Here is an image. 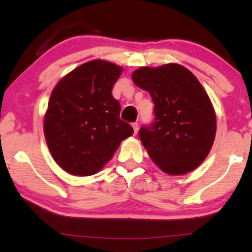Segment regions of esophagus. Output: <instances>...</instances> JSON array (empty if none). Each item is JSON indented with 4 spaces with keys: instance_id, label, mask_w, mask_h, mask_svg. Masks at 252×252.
I'll return each instance as SVG.
<instances>
[{
    "instance_id": "esophagus-1",
    "label": "esophagus",
    "mask_w": 252,
    "mask_h": 252,
    "mask_svg": "<svg viewBox=\"0 0 252 252\" xmlns=\"http://www.w3.org/2000/svg\"><path fill=\"white\" fill-rule=\"evenodd\" d=\"M132 127H133V130H134V134H137L138 133V129H139L138 122H133L132 123Z\"/></svg>"
}]
</instances>
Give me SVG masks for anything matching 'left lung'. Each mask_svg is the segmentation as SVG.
Listing matches in <instances>:
<instances>
[{
	"mask_svg": "<svg viewBox=\"0 0 252 252\" xmlns=\"http://www.w3.org/2000/svg\"><path fill=\"white\" fill-rule=\"evenodd\" d=\"M133 83L149 92L155 120L139 137L153 161L169 175H184L205 160L217 132V115L201 83L185 67H140Z\"/></svg>",
	"mask_w": 252,
	"mask_h": 252,
	"instance_id": "left-lung-1",
	"label": "left lung"
}]
</instances>
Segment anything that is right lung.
<instances>
[{
    "label": "right lung",
    "mask_w": 252,
    "mask_h": 252,
    "mask_svg": "<svg viewBox=\"0 0 252 252\" xmlns=\"http://www.w3.org/2000/svg\"><path fill=\"white\" fill-rule=\"evenodd\" d=\"M121 73L122 67L95 59L63 76L51 92L43 132L55 161L68 174L98 173L121 141L133 134L112 96Z\"/></svg>",
    "instance_id": "add662e5"
}]
</instances>
